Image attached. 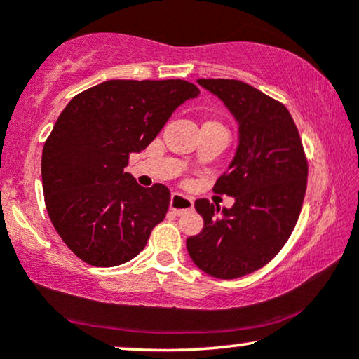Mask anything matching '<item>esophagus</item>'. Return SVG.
<instances>
[{"mask_svg":"<svg viewBox=\"0 0 359 359\" xmlns=\"http://www.w3.org/2000/svg\"><path fill=\"white\" fill-rule=\"evenodd\" d=\"M194 209V203L193 199L188 198V196H183L180 193H173L171 194V201H170V210L176 215H181L184 212H189V210Z\"/></svg>","mask_w":359,"mask_h":359,"instance_id":"obj_1","label":"esophagus"}]
</instances>
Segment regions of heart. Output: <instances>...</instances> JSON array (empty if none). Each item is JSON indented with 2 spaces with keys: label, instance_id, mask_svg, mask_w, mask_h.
Wrapping results in <instances>:
<instances>
[{
  "label": "heart",
  "instance_id": "1",
  "mask_svg": "<svg viewBox=\"0 0 359 359\" xmlns=\"http://www.w3.org/2000/svg\"><path fill=\"white\" fill-rule=\"evenodd\" d=\"M204 126H209V127H215V129H220V130H225V127L220 124L217 121H205Z\"/></svg>",
  "mask_w": 359,
  "mask_h": 359
}]
</instances>
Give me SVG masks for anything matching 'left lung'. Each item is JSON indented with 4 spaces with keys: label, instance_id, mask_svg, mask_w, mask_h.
<instances>
[{
    "label": "left lung",
    "instance_id": "left-lung-1",
    "mask_svg": "<svg viewBox=\"0 0 359 359\" xmlns=\"http://www.w3.org/2000/svg\"><path fill=\"white\" fill-rule=\"evenodd\" d=\"M198 83L238 122L237 151L214 186L235 203L220 209L208 199L196 201L204 229L186 247L196 266L210 276L242 278L271 262L291 237L306 196L307 158L283 102L238 80Z\"/></svg>",
    "mask_w": 359,
    "mask_h": 359
}]
</instances>
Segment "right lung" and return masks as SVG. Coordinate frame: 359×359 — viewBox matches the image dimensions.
I'll use <instances>...</instances> for the list:
<instances>
[{
  "instance_id": "obj_1",
  "label": "right lung",
  "mask_w": 359,
  "mask_h": 359,
  "mask_svg": "<svg viewBox=\"0 0 359 359\" xmlns=\"http://www.w3.org/2000/svg\"><path fill=\"white\" fill-rule=\"evenodd\" d=\"M199 95L184 80H109L68 102L42 150L46 208L67 247L91 266H117L145 248L168 212L170 189L126 173L173 111Z\"/></svg>"
}]
</instances>
